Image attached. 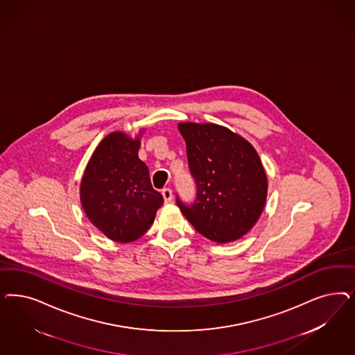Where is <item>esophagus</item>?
Returning a JSON list of instances; mask_svg holds the SVG:
<instances>
[{
  "instance_id": "esophagus-1",
  "label": "esophagus",
  "mask_w": 355,
  "mask_h": 355,
  "mask_svg": "<svg viewBox=\"0 0 355 355\" xmlns=\"http://www.w3.org/2000/svg\"><path fill=\"white\" fill-rule=\"evenodd\" d=\"M162 196H163V198H164V202H166V204L171 202L172 191L170 188H164V189H162Z\"/></svg>"
}]
</instances>
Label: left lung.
<instances>
[{"label":"left lung","instance_id":"1","mask_svg":"<svg viewBox=\"0 0 355 355\" xmlns=\"http://www.w3.org/2000/svg\"><path fill=\"white\" fill-rule=\"evenodd\" d=\"M189 171L197 185L193 204H176L201 235L216 243L238 241L263 213L268 178L257 151L217 124L180 123Z\"/></svg>","mask_w":355,"mask_h":355}]
</instances>
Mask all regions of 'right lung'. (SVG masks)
I'll use <instances>...</instances> for the list:
<instances>
[{"instance_id":"right-lung-1","label":"right lung","mask_w":355,"mask_h":355,"mask_svg":"<svg viewBox=\"0 0 355 355\" xmlns=\"http://www.w3.org/2000/svg\"><path fill=\"white\" fill-rule=\"evenodd\" d=\"M139 144V137L112 132L92 153L80 182L86 216L108 239L119 243L141 238L163 204L162 195L151 187L148 166L138 158Z\"/></svg>"}]
</instances>
